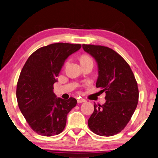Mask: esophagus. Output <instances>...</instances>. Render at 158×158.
Masks as SVG:
<instances>
[{
    "mask_svg": "<svg viewBox=\"0 0 158 158\" xmlns=\"http://www.w3.org/2000/svg\"><path fill=\"white\" fill-rule=\"evenodd\" d=\"M77 103H82V102H85L86 100L85 99H77Z\"/></svg>",
    "mask_w": 158,
    "mask_h": 158,
    "instance_id": "1",
    "label": "esophagus"
}]
</instances>
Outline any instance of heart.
<instances>
[{"label":"heart","mask_w":158,"mask_h":158,"mask_svg":"<svg viewBox=\"0 0 158 158\" xmlns=\"http://www.w3.org/2000/svg\"><path fill=\"white\" fill-rule=\"evenodd\" d=\"M86 61H93V59H92L91 57H89V56H87V55H84L82 56L81 59V62H86Z\"/></svg>","instance_id":"heart-1"}]
</instances>
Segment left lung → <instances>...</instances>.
<instances>
[{
  "label": "left lung",
  "instance_id": "left-lung-1",
  "mask_svg": "<svg viewBox=\"0 0 158 158\" xmlns=\"http://www.w3.org/2000/svg\"><path fill=\"white\" fill-rule=\"evenodd\" d=\"M82 48L96 60V87L106 93L105 103L94 104L88 127L97 135L111 136L125 128L136 109L139 95L137 82L129 65L115 51L91 44H83Z\"/></svg>",
  "mask_w": 158,
  "mask_h": 158
}]
</instances>
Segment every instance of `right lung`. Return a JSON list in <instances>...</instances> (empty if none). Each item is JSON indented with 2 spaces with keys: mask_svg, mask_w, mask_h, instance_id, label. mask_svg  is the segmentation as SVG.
<instances>
[{
  "mask_svg": "<svg viewBox=\"0 0 158 158\" xmlns=\"http://www.w3.org/2000/svg\"><path fill=\"white\" fill-rule=\"evenodd\" d=\"M81 44L56 43L41 47L28 58L17 85L18 106L34 131L53 136L64 131L68 114L77 104L73 98L63 99L54 93V84L65 60Z\"/></svg>",
  "mask_w": 158,
  "mask_h": 158,
  "instance_id": "1",
  "label": "right lung"
}]
</instances>
